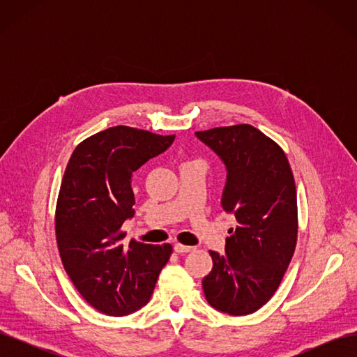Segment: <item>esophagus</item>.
<instances>
[{
  "label": "esophagus",
  "mask_w": 357,
  "mask_h": 357,
  "mask_svg": "<svg viewBox=\"0 0 357 357\" xmlns=\"http://www.w3.org/2000/svg\"><path fill=\"white\" fill-rule=\"evenodd\" d=\"M193 248L195 247H190V245H183V244H176L174 245V250L177 252V253H180V255H183V253H189V252H192Z\"/></svg>",
  "instance_id": "34e87169"
}]
</instances>
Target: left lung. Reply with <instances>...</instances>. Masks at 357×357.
<instances>
[{"instance_id":"obj_1","label":"left lung","mask_w":357,"mask_h":357,"mask_svg":"<svg viewBox=\"0 0 357 357\" xmlns=\"http://www.w3.org/2000/svg\"><path fill=\"white\" fill-rule=\"evenodd\" d=\"M195 134L226 165L220 205L236 220L225 253L210 250L213 268L202 278L205 299L226 314H252L273 298L295 253V178L283 149L252 125Z\"/></svg>"}]
</instances>
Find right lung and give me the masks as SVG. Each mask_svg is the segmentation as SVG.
I'll return each mask as SVG.
<instances>
[{
	"label": "right lung",
	"instance_id": "right-lung-1",
	"mask_svg": "<svg viewBox=\"0 0 357 357\" xmlns=\"http://www.w3.org/2000/svg\"><path fill=\"white\" fill-rule=\"evenodd\" d=\"M176 135L113 126L74 149L63 172L55 232L63 268L83 299L102 314L121 317L144 307L171 244H122V225L134 215L132 172L158 156Z\"/></svg>",
	"mask_w": 357,
	"mask_h": 357
}]
</instances>
